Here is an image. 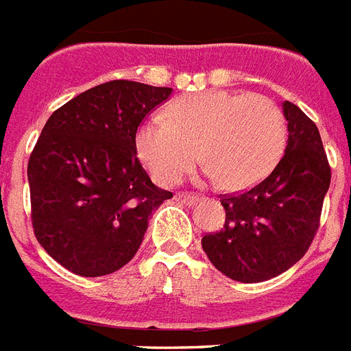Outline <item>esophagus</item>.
I'll use <instances>...</instances> for the list:
<instances>
[{
    "mask_svg": "<svg viewBox=\"0 0 351 351\" xmlns=\"http://www.w3.org/2000/svg\"><path fill=\"white\" fill-rule=\"evenodd\" d=\"M176 199H178L179 203L186 204V206H192V204H195L199 201V195H193V193H178Z\"/></svg>",
    "mask_w": 351,
    "mask_h": 351,
    "instance_id": "obj_1",
    "label": "esophagus"
}]
</instances>
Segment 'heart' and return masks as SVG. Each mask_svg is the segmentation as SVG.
Returning a JSON list of instances; mask_svg holds the SVG:
<instances>
[{
	"instance_id": "b5f03b06",
	"label": "heart",
	"mask_w": 351,
	"mask_h": 351,
	"mask_svg": "<svg viewBox=\"0 0 351 351\" xmlns=\"http://www.w3.org/2000/svg\"><path fill=\"white\" fill-rule=\"evenodd\" d=\"M287 119L259 94L197 92L173 99L136 132V152L162 186L176 184L197 162L204 178L224 189L243 190L274 170L287 147Z\"/></svg>"
}]
</instances>
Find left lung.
<instances>
[{
  "instance_id": "1",
  "label": "left lung",
  "mask_w": 351,
  "mask_h": 351,
  "mask_svg": "<svg viewBox=\"0 0 351 351\" xmlns=\"http://www.w3.org/2000/svg\"><path fill=\"white\" fill-rule=\"evenodd\" d=\"M285 156L246 192L223 195V228L201 239L210 263L230 279L261 282L295 265L312 245L332 170L315 123L290 101Z\"/></svg>"
}]
</instances>
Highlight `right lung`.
<instances>
[{
	"label": "right lung",
	"mask_w": 351,
	"mask_h": 351,
	"mask_svg": "<svg viewBox=\"0 0 351 351\" xmlns=\"http://www.w3.org/2000/svg\"><path fill=\"white\" fill-rule=\"evenodd\" d=\"M168 86L116 80L49 117L29 159L36 239L72 274L108 276L136 255L148 219L172 192L141 167L136 132Z\"/></svg>",
	"instance_id": "right-lung-1"
}]
</instances>
